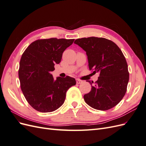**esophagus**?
<instances>
[{"label":"esophagus","mask_w":146,"mask_h":146,"mask_svg":"<svg viewBox=\"0 0 146 146\" xmlns=\"http://www.w3.org/2000/svg\"><path fill=\"white\" fill-rule=\"evenodd\" d=\"M82 82H83V81L81 80H80V79H76V83H77V84H80V83H82Z\"/></svg>","instance_id":"obj_1"}]
</instances>
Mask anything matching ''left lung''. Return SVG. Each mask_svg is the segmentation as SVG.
<instances>
[{"instance_id": "1", "label": "left lung", "mask_w": 146, "mask_h": 146, "mask_svg": "<svg viewBox=\"0 0 146 146\" xmlns=\"http://www.w3.org/2000/svg\"><path fill=\"white\" fill-rule=\"evenodd\" d=\"M86 53L90 70L100 72L91 91L83 96L85 102L99 110L115 107L125 96L129 80L128 66L121 50L114 42L104 38L89 37L74 42ZM91 85L90 81H88Z\"/></svg>"}]
</instances>
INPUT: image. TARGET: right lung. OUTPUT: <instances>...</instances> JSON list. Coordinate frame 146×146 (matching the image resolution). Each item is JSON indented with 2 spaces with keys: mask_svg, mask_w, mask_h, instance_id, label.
<instances>
[{
  "mask_svg": "<svg viewBox=\"0 0 146 146\" xmlns=\"http://www.w3.org/2000/svg\"><path fill=\"white\" fill-rule=\"evenodd\" d=\"M74 41L55 38L38 39L22 55L18 72L21 90L28 103L37 111L52 112L60 108L66 92L76 84L75 78L69 76L58 77L54 80L50 74Z\"/></svg>",
  "mask_w": 146,
  "mask_h": 146,
  "instance_id": "right-lung-1",
  "label": "right lung"
}]
</instances>
